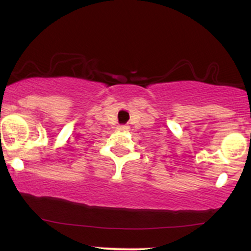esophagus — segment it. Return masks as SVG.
I'll return each instance as SVG.
<instances>
[{
    "mask_svg": "<svg viewBox=\"0 0 251 251\" xmlns=\"http://www.w3.org/2000/svg\"><path fill=\"white\" fill-rule=\"evenodd\" d=\"M118 129H120V131H125V129H128V126L127 125H119L118 126Z\"/></svg>",
    "mask_w": 251,
    "mask_h": 251,
    "instance_id": "34e87169",
    "label": "esophagus"
}]
</instances>
